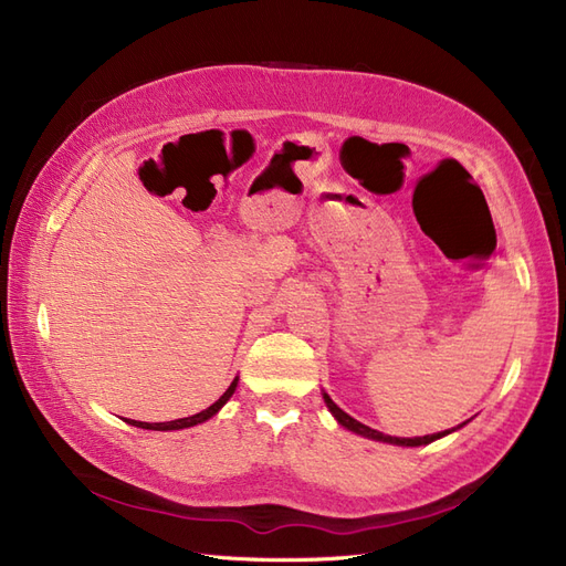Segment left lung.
I'll return each instance as SVG.
<instances>
[{"label": "left lung", "mask_w": 566, "mask_h": 566, "mask_svg": "<svg viewBox=\"0 0 566 566\" xmlns=\"http://www.w3.org/2000/svg\"><path fill=\"white\" fill-rule=\"evenodd\" d=\"M323 401H325V406H328V410L333 413V418L345 427V430H349V432H354V434H361V437H366V439H373V441H382V443H394V447H424V443H432V441H437V439H441V437H447V434H451V432H455V430H460L462 424H458V427H453V430H443V432H437V434H424V437H389V434H382V432H378V430H370L368 424H364V422H358V420H354L352 416H347L345 410H342L328 394L323 391Z\"/></svg>", "instance_id": "left-lung-1"}]
</instances>
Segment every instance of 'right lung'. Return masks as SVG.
Wrapping results in <instances>:
<instances>
[{
    "instance_id": "obj_1",
    "label": "right lung",
    "mask_w": 566,
    "mask_h": 566,
    "mask_svg": "<svg viewBox=\"0 0 566 566\" xmlns=\"http://www.w3.org/2000/svg\"><path fill=\"white\" fill-rule=\"evenodd\" d=\"M235 387H238V375L233 378V382L229 385V389L221 394V397L210 406V408H205V410H200V413H196V416H188V418H179V420H169V422H139V420H127L129 424H134V427H142V430H156V432H172V430H186V427H193V424H200V422H205V420H210L212 416H217L219 410H221V406H224L231 397H233V391H235Z\"/></svg>"
}]
</instances>
